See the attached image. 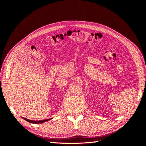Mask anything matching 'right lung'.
I'll return each instance as SVG.
<instances>
[{
  "label": "right lung",
  "mask_w": 146,
  "mask_h": 146,
  "mask_svg": "<svg viewBox=\"0 0 146 146\" xmlns=\"http://www.w3.org/2000/svg\"><path fill=\"white\" fill-rule=\"evenodd\" d=\"M22 118L24 119V120H25L26 121H27L30 123H42L43 122H45L46 121H48L50 120L52 118H50V119H43V120H39V121H33V120H30V119H27V118H25L24 117H22Z\"/></svg>",
  "instance_id": "right-lung-1"
}]
</instances>
